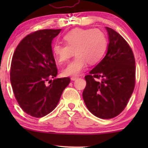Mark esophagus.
I'll use <instances>...</instances> for the list:
<instances>
[{"label": "esophagus", "mask_w": 148, "mask_h": 148, "mask_svg": "<svg viewBox=\"0 0 148 148\" xmlns=\"http://www.w3.org/2000/svg\"><path fill=\"white\" fill-rule=\"evenodd\" d=\"M77 79L78 76H72V77H71V80H72V81H75V80Z\"/></svg>", "instance_id": "esophagus-1"}]
</instances>
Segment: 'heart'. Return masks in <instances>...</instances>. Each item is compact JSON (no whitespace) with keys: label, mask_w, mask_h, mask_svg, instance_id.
I'll return each mask as SVG.
<instances>
[{"label":"heart","mask_w":148,"mask_h":148,"mask_svg":"<svg viewBox=\"0 0 148 148\" xmlns=\"http://www.w3.org/2000/svg\"><path fill=\"white\" fill-rule=\"evenodd\" d=\"M65 45L56 43L51 47L52 55L58 63L62 64L76 54V57L62 69L64 76L79 75L86 68L87 62L95 64L104 54L107 47L105 34L97 28H75L63 37Z\"/></svg>","instance_id":"b5f03b06"}]
</instances>
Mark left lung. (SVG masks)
Here are the masks:
<instances>
[{"mask_svg":"<svg viewBox=\"0 0 148 148\" xmlns=\"http://www.w3.org/2000/svg\"><path fill=\"white\" fill-rule=\"evenodd\" d=\"M108 43L106 56L85 76L83 92L86 106L101 119H111L125 109L135 86V59L120 34L106 27ZM96 78L101 79L98 82Z\"/></svg>","mask_w":148,"mask_h":148,"instance_id":"left-lung-1","label":"left lung"}]
</instances>
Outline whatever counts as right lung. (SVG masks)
<instances>
[{"label": "right lung", "instance_id": "add662e5", "mask_svg": "<svg viewBox=\"0 0 148 148\" xmlns=\"http://www.w3.org/2000/svg\"><path fill=\"white\" fill-rule=\"evenodd\" d=\"M60 31L45 29L28 35L18 44L12 56L10 81L14 96L23 111L35 118L51 113L70 83L69 78L64 77L54 79L49 86L45 85L58 74L51 44Z\"/></svg>", "mask_w": 148, "mask_h": 148}]
</instances>
